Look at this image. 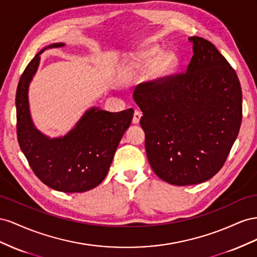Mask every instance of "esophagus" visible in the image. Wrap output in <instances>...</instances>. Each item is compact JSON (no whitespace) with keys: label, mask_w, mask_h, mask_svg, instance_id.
<instances>
[{"label":"esophagus","mask_w":257,"mask_h":257,"mask_svg":"<svg viewBox=\"0 0 257 257\" xmlns=\"http://www.w3.org/2000/svg\"><path fill=\"white\" fill-rule=\"evenodd\" d=\"M142 117V113L139 111V109H136L135 111V114H134V118H133V122L134 123H139V121H140Z\"/></svg>","instance_id":"esophagus-1"}]
</instances>
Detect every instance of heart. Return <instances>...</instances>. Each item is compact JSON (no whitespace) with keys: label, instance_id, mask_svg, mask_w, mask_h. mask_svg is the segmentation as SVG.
<instances>
[{"label":"heart","instance_id":"heart-1","mask_svg":"<svg viewBox=\"0 0 257 257\" xmlns=\"http://www.w3.org/2000/svg\"><path fill=\"white\" fill-rule=\"evenodd\" d=\"M160 54H161V49L159 47L151 48L149 51H146V53L143 55V58L141 59L140 63H139V65H140L141 68L148 67V65H150L152 62L156 61L158 59ZM175 60H177V58H175L174 54L172 53H168L164 56H161L156 63L154 64V73L158 75L163 74V73H165L172 67V65L175 63Z\"/></svg>","mask_w":257,"mask_h":257}]
</instances>
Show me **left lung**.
<instances>
[{
    "label": "left lung",
    "instance_id": "8db88e82",
    "mask_svg": "<svg viewBox=\"0 0 257 257\" xmlns=\"http://www.w3.org/2000/svg\"><path fill=\"white\" fill-rule=\"evenodd\" d=\"M189 41L186 72L143 82L134 92L152 169L178 186L206 182L222 169L242 120L236 71L211 42Z\"/></svg>",
    "mask_w": 257,
    "mask_h": 257
}]
</instances>
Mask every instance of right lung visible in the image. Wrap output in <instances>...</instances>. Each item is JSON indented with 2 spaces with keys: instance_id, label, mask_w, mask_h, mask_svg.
<instances>
[{
  "instance_id": "add662e5",
  "label": "right lung",
  "mask_w": 257,
  "mask_h": 257,
  "mask_svg": "<svg viewBox=\"0 0 257 257\" xmlns=\"http://www.w3.org/2000/svg\"><path fill=\"white\" fill-rule=\"evenodd\" d=\"M57 43L42 49L29 62L16 92L17 139L34 174L44 184L63 193H84L104 180L134 109L109 113L91 107L74 129L62 138L49 139L34 127L29 111L28 88L44 50L61 47Z\"/></svg>"
}]
</instances>
